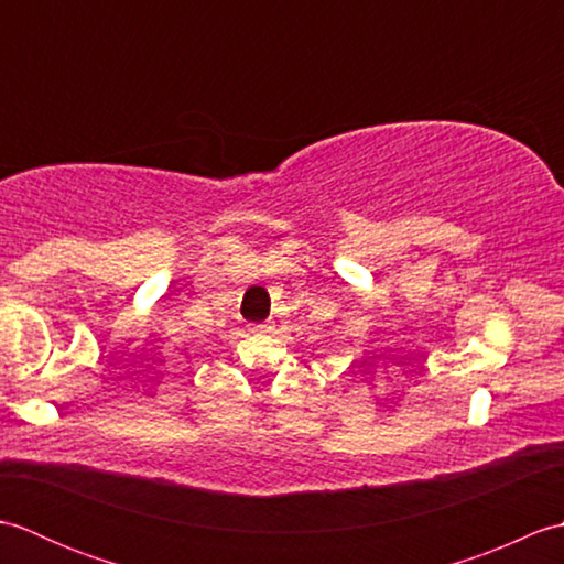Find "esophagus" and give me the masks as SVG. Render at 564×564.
Returning a JSON list of instances; mask_svg holds the SVG:
<instances>
[{
    "mask_svg": "<svg viewBox=\"0 0 564 564\" xmlns=\"http://www.w3.org/2000/svg\"><path fill=\"white\" fill-rule=\"evenodd\" d=\"M249 332H251V334H257V337H259V334H269V332H271V327H269V325H251V327H249Z\"/></svg>",
    "mask_w": 564,
    "mask_h": 564,
    "instance_id": "34e87169",
    "label": "esophagus"
}]
</instances>
